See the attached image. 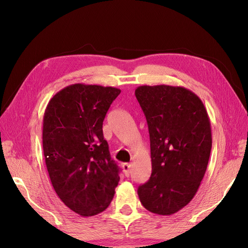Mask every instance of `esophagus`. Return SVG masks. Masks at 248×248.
Masks as SVG:
<instances>
[{
  "mask_svg": "<svg viewBox=\"0 0 248 248\" xmlns=\"http://www.w3.org/2000/svg\"><path fill=\"white\" fill-rule=\"evenodd\" d=\"M130 164L129 163H124L122 168H123V170H124V174L126 177H129L130 175Z\"/></svg>",
  "mask_w": 248,
  "mask_h": 248,
  "instance_id": "esophagus-1",
  "label": "esophagus"
}]
</instances>
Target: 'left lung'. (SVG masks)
<instances>
[{
    "instance_id": "1",
    "label": "left lung",
    "mask_w": 248,
    "mask_h": 248,
    "mask_svg": "<svg viewBox=\"0 0 248 248\" xmlns=\"http://www.w3.org/2000/svg\"><path fill=\"white\" fill-rule=\"evenodd\" d=\"M136 97L150 134L152 172L139 187L141 205L171 215L196 196L212 147L211 124L200 97L184 87L140 86Z\"/></svg>"
}]
</instances>
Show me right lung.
<instances>
[{
    "label": "right lung",
    "mask_w": 248,
    "mask_h": 248,
    "mask_svg": "<svg viewBox=\"0 0 248 248\" xmlns=\"http://www.w3.org/2000/svg\"><path fill=\"white\" fill-rule=\"evenodd\" d=\"M121 90L74 84L49 100L43 116L42 145L50 182L72 211L94 216L106 210L120 180L102 124Z\"/></svg>",
    "instance_id": "obj_1"
}]
</instances>
